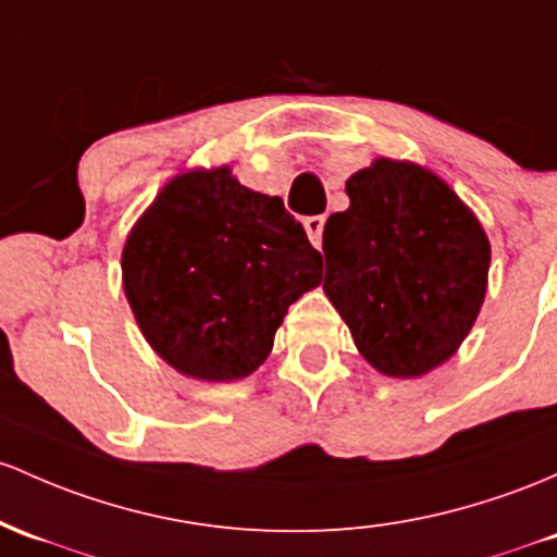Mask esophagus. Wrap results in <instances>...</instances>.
Listing matches in <instances>:
<instances>
[{"label":"esophagus","instance_id":"esophagus-1","mask_svg":"<svg viewBox=\"0 0 557 557\" xmlns=\"http://www.w3.org/2000/svg\"><path fill=\"white\" fill-rule=\"evenodd\" d=\"M304 230H307L311 246L320 248V246H322V230H325V216H309V219H304Z\"/></svg>","mask_w":557,"mask_h":557}]
</instances>
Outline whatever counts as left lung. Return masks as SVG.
<instances>
[{
	"label": "left lung",
	"mask_w": 557,
	"mask_h": 557,
	"mask_svg": "<svg viewBox=\"0 0 557 557\" xmlns=\"http://www.w3.org/2000/svg\"><path fill=\"white\" fill-rule=\"evenodd\" d=\"M346 195L348 209L322 232V290L381 375H425L479 317L486 232L442 176L412 161L375 158L348 176Z\"/></svg>",
	"instance_id": "1"
}]
</instances>
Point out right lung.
Wrapping results in <instances>:
<instances>
[{
    "instance_id": "obj_1",
    "label": "right lung",
    "mask_w": 557,
    "mask_h": 557,
    "mask_svg": "<svg viewBox=\"0 0 557 557\" xmlns=\"http://www.w3.org/2000/svg\"><path fill=\"white\" fill-rule=\"evenodd\" d=\"M121 277L163 362L232 383L264 364L290 304L322 283V256L280 198L243 187L230 166L189 169L126 235Z\"/></svg>"
}]
</instances>
